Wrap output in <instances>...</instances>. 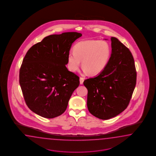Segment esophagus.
Segmentation results:
<instances>
[{"instance_id":"esophagus-1","label":"esophagus","mask_w":156,"mask_h":156,"mask_svg":"<svg viewBox=\"0 0 156 156\" xmlns=\"http://www.w3.org/2000/svg\"><path fill=\"white\" fill-rule=\"evenodd\" d=\"M80 84H82L83 83V81H84V78L83 77H80Z\"/></svg>"}]
</instances>
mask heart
Returning <instances> with one entry per match:
<instances>
[{
	"label": "heart",
	"mask_w": 156,
	"mask_h": 156,
	"mask_svg": "<svg viewBox=\"0 0 156 156\" xmlns=\"http://www.w3.org/2000/svg\"><path fill=\"white\" fill-rule=\"evenodd\" d=\"M111 54V47L108 42L96 40L80 42L74 47V52L68 54L69 69L76 72L79 69L82 61L84 72L96 75L105 69Z\"/></svg>",
	"instance_id": "b5f03b06"
}]
</instances>
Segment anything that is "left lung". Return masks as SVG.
Wrapping results in <instances>:
<instances>
[{
	"mask_svg": "<svg viewBox=\"0 0 156 156\" xmlns=\"http://www.w3.org/2000/svg\"><path fill=\"white\" fill-rule=\"evenodd\" d=\"M112 52L105 69L83 82L88 90L87 108L90 114L108 120L127 108L136 82L132 52L118 38H111Z\"/></svg>",
	"mask_w": 156,
	"mask_h": 156,
	"instance_id": "obj_1",
	"label": "left lung"
}]
</instances>
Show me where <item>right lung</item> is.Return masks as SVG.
Masks as SVG:
<instances>
[{"instance_id":"obj_1","label":"right lung","mask_w":156,"mask_h":156,"mask_svg":"<svg viewBox=\"0 0 156 156\" xmlns=\"http://www.w3.org/2000/svg\"><path fill=\"white\" fill-rule=\"evenodd\" d=\"M82 35L76 32L52 35L28 50L20 70V84L31 111L44 118L63 114L80 77L66 65L72 44Z\"/></svg>"}]
</instances>
